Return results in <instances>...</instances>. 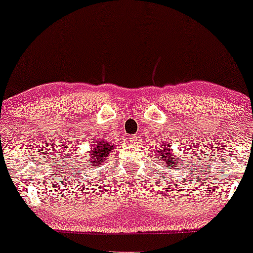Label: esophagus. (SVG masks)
Instances as JSON below:
<instances>
[{
	"mask_svg": "<svg viewBox=\"0 0 253 253\" xmlns=\"http://www.w3.org/2000/svg\"><path fill=\"white\" fill-rule=\"evenodd\" d=\"M141 143V138L138 133L133 134V136H131L130 138V144L131 145H139Z\"/></svg>",
	"mask_w": 253,
	"mask_h": 253,
	"instance_id": "esophagus-1",
	"label": "esophagus"
}]
</instances>
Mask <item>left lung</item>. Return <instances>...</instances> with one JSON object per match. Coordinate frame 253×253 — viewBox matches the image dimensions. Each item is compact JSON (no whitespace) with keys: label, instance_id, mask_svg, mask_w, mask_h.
Returning a JSON list of instances; mask_svg holds the SVG:
<instances>
[{"label":"left lung","instance_id":"left-lung-1","mask_svg":"<svg viewBox=\"0 0 253 253\" xmlns=\"http://www.w3.org/2000/svg\"><path fill=\"white\" fill-rule=\"evenodd\" d=\"M169 147H170V145L169 144L161 145V147L158 150L159 161H160V164H164L166 167H171L172 169H177L175 168L177 167V162L176 161L181 160V158L175 157V155L171 153V151L168 150Z\"/></svg>","mask_w":253,"mask_h":253}]
</instances>
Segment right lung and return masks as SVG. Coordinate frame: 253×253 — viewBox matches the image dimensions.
Wrapping results in <instances>:
<instances>
[{
  "mask_svg": "<svg viewBox=\"0 0 253 253\" xmlns=\"http://www.w3.org/2000/svg\"><path fill=\"white\" fill-rule=\"evenodd\" d=\"M113 145L110 146L106 141H96L92 145V151H89L88 155V161L87 164L89 165H100L107 159V155L109 154V152H112Z\"/></svg>",
  "mask_w": 253,
  "mask_h": 253,
  "instance_id": "right-lung-1",
  "label": "right lung"
}]
</instances>
